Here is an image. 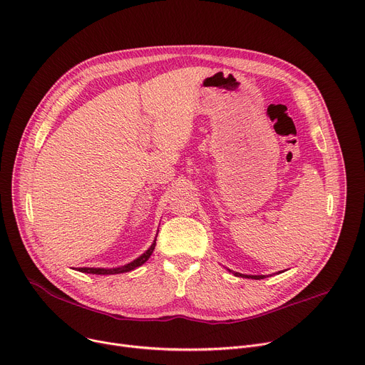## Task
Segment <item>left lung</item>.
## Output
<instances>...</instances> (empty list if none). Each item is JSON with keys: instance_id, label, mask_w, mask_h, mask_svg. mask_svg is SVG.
<instances>
[{"instance_id": "1", "label": "left lung", "mask_w": 365, "mask_h": 365, "mask_svg": "<svg viewBox=\"0 0 365 365\" xmlns=\"http://www.w3.org/2000/svg\"><path fill=\"white\" fill-rule=\"evenodd\" d=\"M226 270H227L229 273H232V274L237 276V277L240 276V277H247V279H255V280H259V279H264V277H265V276H259V274H258V276H257V274H255V276H252V274H242V273L233 272V270H230V269H226ZM279 273H280V272H279Z\"/></svg>"}]
</instances>
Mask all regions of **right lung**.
<instances>
[{
	"label": "right lung",
	"mask_w": 365,
	"mask_h": 365,
	"mask_svg": "<svg viewBox=\"0 0 365 365\" xmlns=\"http://www.w3.org/2000/svg\"><path fill=\"white\" fill-rule=\"evenodd\" d=\"M155 239H154L151 247L147 251H145L142 255H139L138 258H135L133 261L125 264V265L113 267V269H104V267H81V269H76V270L82 272V273H88V274H120V273L132 272V270L138 269V267H140L143 262H147L148 258L153 255V252L155 250Z\"/></svg>",
	"instance_id": "1"
}]
</instances>
